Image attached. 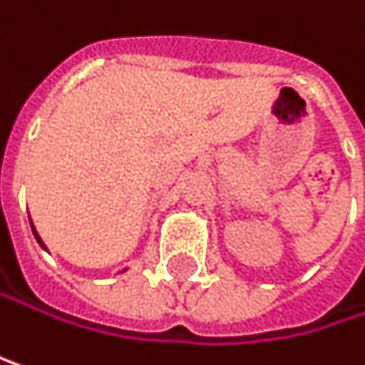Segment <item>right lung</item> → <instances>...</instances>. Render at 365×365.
Segmentation results:
<instances>
[{
	"mask_svg": "<svg viewBox=\"0 0 365 365\" xmlns=\"http://www.w3.org/2000/svg\"><path fill=\"white\" fill-rule=\"evenodd\" d=\"M31 229H34V227H31ZM34 235H36V240H38V244H40V246H42V248H44V244H42V240H40V237H38V233H36V231H34Z\"/></svg>",
	"mask_w": 365,
	"mask_h": 365,
	"instance_id": "obj_1",
	"label": "right lung"
}]
</instances>
